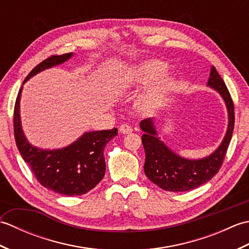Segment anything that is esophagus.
Returning a JSON list of instances; mask_svg holds the SVG:
<instances>
[{
  "mask_svg": "<svg viewBox=\"0 0 249 249\" xmlns=\"http://www.w3.org/2000/svg\"><path fill=\"white\" fill-rule=\"evenodd\" d=\"M119 131L121 134H130L133 131V128L128 124H122L119 127Z\"/></svg>",
  "mask_w": 249,
  "mask_h": 249,
  "instance_id": "obj_1",
  "label": "esophagus"
}]
</instances>
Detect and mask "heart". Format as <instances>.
Returning <instances> with one entry per match:
<instances>
[{"label":"heart","instance_id":"heart-1","mask_svg":"<svg viewBox=\"0 0 249 249\" xmlns=\"http://www.w3.org/2000/svg\"><path fill=\"white\" fill-rule=\"evenodd\" d=\"M167 65L161 61L151 60L141 63L135 67L128 82L135 86H146L153 81H158L139 99V107L145 112H152L160 107L161 102L174 87V79L171 76H162Z\"/></svg>","mask_w":249,"mask_h":249}]
</instances>
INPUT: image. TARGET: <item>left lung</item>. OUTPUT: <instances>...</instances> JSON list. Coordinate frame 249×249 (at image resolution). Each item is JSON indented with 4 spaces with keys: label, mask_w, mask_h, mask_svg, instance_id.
<instances>
[{
    "label": "left lung",
    "mask_w": 249,
    "mask_h": 249,
    "mask_svg": "<svg viewBox=\"0 0 249 249\" xmlns=\"http://www.w3.org/2000/svg\"><path fill=\"white\" fill-rule=\"evenodd\" d=\"M208 86L217 91L228 110V128L217 150L202 160H187L172 152L158 138L154 122L145 119L140 122L144 131L142 144L145 151L144 172L150 181L168 192H187L209 182L223 165L234 127V106L223 78L214 66L211 67Z\"/></svg>",
    "instance_id": "obj_1"
}]
</instances>
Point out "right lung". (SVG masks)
Listing matches in <instances>:
<instances>
[{"label":"right lung","instance_id":"1","mask_svg":"<svg viewBox=\"0 0 249 249\" xmlns=\"http://www.w3.org/2000/svg\"><path fill=\"white\" fill-rule=\"evenodd\" d=\"M72 53L51 55L31 71L24 81L47 68L60 65L71 59ZM16 99L14 110V134L16 144L37 181L44 187L65 196L87 194L102 181L106 162V144L118 135V128L84 133L71 145L60 150H41L29 143L21 128L20 97Z\"/></svg>","mask_w":249,"mask_h":249}]
</instances>
